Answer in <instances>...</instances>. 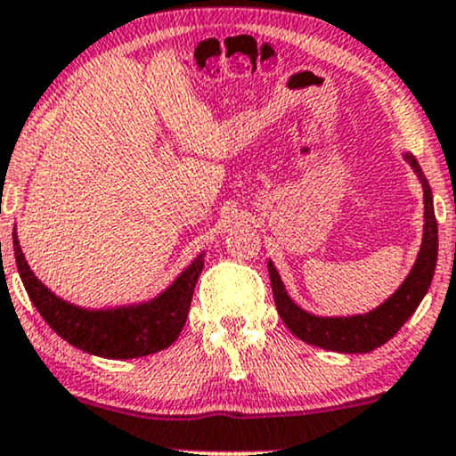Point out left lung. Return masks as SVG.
I'll return each mask as SVG.
<instances>
[{
    "label": "left lung",
    "instance_id": "8db88e82",
    "mask_svg": "<svg viewBox=\"0 0 456 456\" xmlns=\"http://www.w3.org/2000/svg\"><path fill=\"white\" fill-rule=\"evenodd\" d=\"M403 159L411 166L422 185V200H425V226H422V243L408 277L382 305L367 314L354 315H315L298 307L283 286L280 271L269 260V277L275 297L277 312L283 324L292 330L305 344L322 347V350L341 352V354H365L384 346L397 335V330L419 309L425 294L429 292L433 273L437 265V222L433 208L431 185L422 173L420 164L410 151L403 153Z\"/></svg>",
    "mask_w": 456,
    "mask_h": 456
}]
</instances>
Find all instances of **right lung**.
Instances as JSON below:
<instances>
[{
  "mask_svg": "<svg viewBox=\"0 0 456 456\" xmlns=\"http://www.w3.org/2000/svg\"><path fill=\"white\" fill-rule=\"evenodd\" d=\"M12 245L20 281L46 324L69 346L115 361L149 356L175 344L183 330L196 281L205 266V251H200L158 297L119 307L89 309L63 301L37 280L27 265L16 228Z\"/></svg>",
  "mask_w": 456,
  "mask_h": 456,
  "instance_id": "1",
  "label": "right lung"
}]
</instances>
